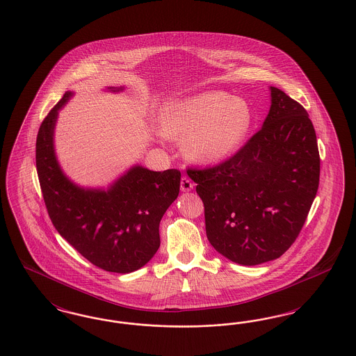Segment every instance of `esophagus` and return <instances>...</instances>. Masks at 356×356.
<instances>
[{
	"mask_svg": "<svg viewBox=\"0 0 356 356\" xmlns=\"http://www.w3.org/2000/svg\"><path fill=\"white\" fill-rule=\"evenodd\" d=\"M180 188H181L183 192H189V191L193 188V183H192V180H191L189 177L183 176V177H181V181H180Z\"/></svg>",
	"mask_w": 356,
	"mask_h": 356,
	"instance_id": "esophagus-1",
	"label": "esophagus"
}]
</instances>
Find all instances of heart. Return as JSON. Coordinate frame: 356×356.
I'll list each match as a JSON object with an SVG mask.
<instances>
[{
	"label": "heart",
	"instance_id": "b5f03b06",
	"mask_svg": "<svg viewBox=\"0 0 356 356\" xmlns=\"http://www.w3.org/2000/svg\"><path fill=\"white\" fill-rule=\"evenodd\" d=\"M251 125L248 102L221 90L168 102L161 112L163 132L186 138L189 156L202 163H218L236 152Z\"/></svg>",
	"mask_w": 356,
	"mask_h": 356
}]
</instances>
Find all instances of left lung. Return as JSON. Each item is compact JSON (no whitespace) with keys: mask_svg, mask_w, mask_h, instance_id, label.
I'll use <instances>...</instances> for the list:
<instances>
[{"mask_svg":"<svg viewBox=\"0 0 356 356\" xmlns=\"http://www.w3.org/2000/svg\"><path fill=\"white\" fill-rule=\"evenodd\" d=\"M270 90L271 108L259 132L219 165L186 170L203 200L209 243L241 266L287 251L319 186L321 157L307 111L283 90Z\"/></svg>","mask_w":356,"mask_h":356,"instance_id":"left-lung-1","label":"left lung"}]
</instances>
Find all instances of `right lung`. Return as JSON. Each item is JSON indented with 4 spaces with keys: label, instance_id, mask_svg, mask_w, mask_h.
Masks as SVG:
<instances>
[{
    "label": "right lung",
    "instance_id": "obj_1",
    "mask_svg": "<svg viewBox=\"0 0 356 356\" xmlns=\"http://www.w3.org/2000/svg\"><path fill=\"white\" fill-rule=\"evenodd\" d=\"M72 96L65 92L51 108L35 141V167L49 218L58 234L93 266L116 273L136 271L160 247V220L179 196L181 173L135 165L106 191L72 183L53 145L58 111Z\"/></svg>",
    "mask_w": 356,
    "mask_h": 356
}]
</instances>
